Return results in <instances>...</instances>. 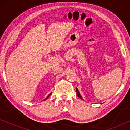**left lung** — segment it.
I'll list each match as a JSON object with an SVG mask.
<instances>
[{
  "label": "left lung",
  "instance_id": "1",
  "mask_svg": "<svg viewBox=\"0 0 130 130\" xmlns=\"http://www.w3.org/2000/svg\"><path fill=\"white\" fill-rule=\"evenodd\" d=\"M76 93H77V96H78V97H79L81 99H82V96H80V94L79 92V90H78V89H77V88H76Z\"/></svg>",
  "mask_w": 130,
  "mask_h": 130
}]
</instances>
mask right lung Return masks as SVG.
<instances>
[{"label":"right lung","instance_id":"obj_1","mask_svg":"<svg viewBox=\"0 0 130 130\" xmlns=\"http://www.w3.org/2000/svg\"><path fill=\"white\" fill-rule=\"evenodd\" d=\"M51 93H50V95H48V96H47V98H46V99H47L48 98V97L50 96V95H51Z\"/></svg>","mask_w":130,"mask_h":130}]
</instances>
